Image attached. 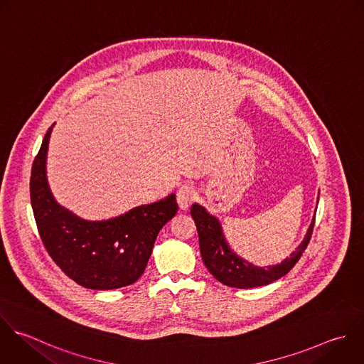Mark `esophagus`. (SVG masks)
<instances>
[{
    "instance_id": "esophagus-1",
    "label": "esophagus",
    "mask_w": 364,
    "mask_h": 364,
    "mask_svg": "<svg viewBox=\"0 0 364 364\" xmlns=\"http://www.w3.org/2000/svg\"><path fill=\"white\" fill-rule=\"evenodd\" d=\"M195 189L191 186V185H183L179 188L178 193H176V199H178V203L182 209H188L189 205L195 200Z\"/></svg>"
}]
</instances>
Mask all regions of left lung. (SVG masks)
<instances>
[{
	"label": "left lung",
	"instance_id": "left-lung-1",
	"mask_svg": "<svg viewBox=\"0 0 364 364\" xmlns=\"http://www.w3.org/2000/svg\"><path fill=\"white\" fill-rule=\"evenodd\" d=\"M191 215L196 223L200 255L205 266L216 280H219L226 286L237 287V289H250V287L264 286L289 273L290 269L297 263V260L306 250L311 239L314 219H316L314 216L306 233L304 240L297 246V249L290 255V257L284 259L280 264L264 269V267H255L247 262L239 259L228 247L219 220L210 216L205 210V208L195 203L191 208Z\"/></svg>",
	"mask_w": 364,
	"mask_h": 364
}]
</instances>
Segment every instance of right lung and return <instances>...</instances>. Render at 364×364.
Segmentation results:
<instances>
[{
    "instance_id": "1",
    "label": "right lung",
    "mask_w": 364,
    "mask_h": 364,
    "mask_svg": "<svg viewBox=\"0 0 364 364\" xmlns=\"http://www.w3.org/2000/svg\"><path fill=\"white\" fill-rule=\"evenodd\" d=\"M53 127L33 162L30 195L41 240L58 267L78 284L118 289L145 272L159 230L178 212L176 196L138 206L102 222L84 220L60 206L47 183L46 159Z\"/></svg>"
}]
</instances>
